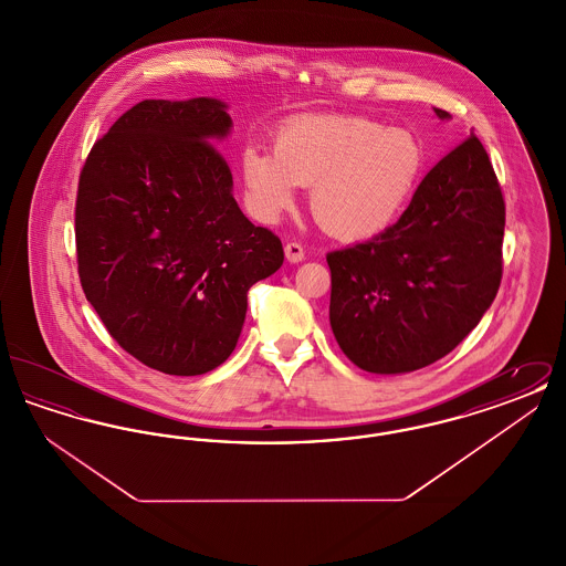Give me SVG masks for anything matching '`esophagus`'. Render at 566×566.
<instances>
[{"label": "esophagus", "mask_w": 566, "mask_h": 566, "mask_svg": "<svg viewBox=\"0 0 566 566\" xmlns=\"http://www.w3.org/2000/svg\"><path fill=\"white\" fill-rule=\"evenodd\" d=\"M284 254H286V261L289 263H301L305 259V250L301 243L291 242L284 245Z\"/></svg>", "instance_id": "1"}]
</instances>
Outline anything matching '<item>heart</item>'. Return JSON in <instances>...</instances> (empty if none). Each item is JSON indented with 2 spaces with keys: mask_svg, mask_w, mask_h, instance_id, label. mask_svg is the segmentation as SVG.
Wrapping results in <instances>:
<instances>
[{
  "mask_svg": "<svg viewBox=\"0 0 566 566\" xmlns=\"http://www.w3.org/2000/svg\"><path fill=\"white\" fill-rule=\"evenodd\" d=\"M427 169V148L407 129H384L356 116H312L286 123L273 153L240 155L252 212L275 222L310 187V212L339 240H369L392 227L411 203Z\"/></svg>",
  "mask_w": 566,
  "mask_h": 566,
  "instance_id": "1",
  "label": "heart"
}]
</instances>
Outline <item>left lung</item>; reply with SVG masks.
I'll list each match as a JSON object with an SVG mask.
<instances>
[{
	"mask_svg": "<svg viewBox=\"0 0 566 566\" xmlns=\"http://www.w3.org/2000/svg\"><path fill=\"white\" fill-rule=\"evenodd\" d=\"M503 233L501 187L471 135L424 176L392 227L326 254L328 321L339 348L379 376L409 374L450 354L501 286Z\"/></svg>",
	"mask_w": 566,
	"mask_h": 566,
	"instance_id": "obj_1",
	"label": "left lung"
}]
</instances>
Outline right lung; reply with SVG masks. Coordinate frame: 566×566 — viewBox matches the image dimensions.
Segmentation results:
<instances>
[{
	"label": "right lung",
	"mask_w": 566,
	"mask_h": 566,
	"mask_svg": "<svg viewBox=\"0 0 566 566\" xmlns=\"http://www.w3.org/2000/svg\"><path fill=\"white\" fill-rule=\"evenodd\" d=\"M233 120L214 97L146 99L91 150L76 199L78 273L109 335L169 376L222 365L242 335L248 291L282 268L216 150Z\"/></svg>",
	"instance_id": "add662e5"
}]
</instances>
